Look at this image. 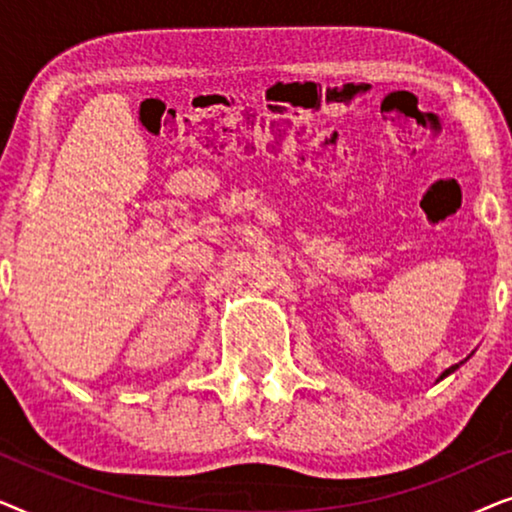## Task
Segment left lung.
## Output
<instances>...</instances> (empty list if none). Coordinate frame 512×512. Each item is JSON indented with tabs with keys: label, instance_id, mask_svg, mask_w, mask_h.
Segmentation results:
<instances>
[{
	"label": "left lung",
	"instance_id": "1",
	"mask_svg": "<svg viewBox=\"0 0 512 512\" xmlns=\"http://www.w3.org/2000/svg\"><path fill=\"white\" fill-rule=\"evenodd\" d=\"M454 368H457V366H454ZM454 368H450V370H447V373H445V375H450V373H452V370H454ZM445 375H443V377H445Z\"/></svg>",
	"mask_w": 512,
	"mask_h": 512
}]
</instances>
